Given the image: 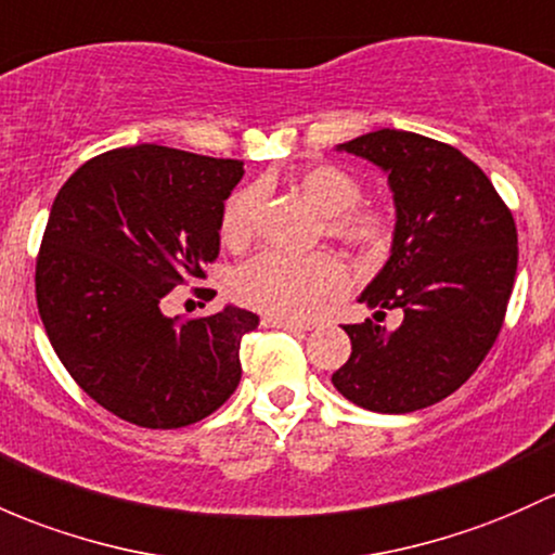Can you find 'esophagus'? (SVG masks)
<instances>
[{"label":"esophagus","mask_w":555,"mask_h":555,"mask_svg":"<svg viewBox=\"0 0 555 555\" xmlns=\"http://www.w3.org/2000/svg\"><path fill=\"white\" fill-rule=\"evenodd\" d=\"M261 325L280 327V331H288V333H307V331H312V325H309V323H294V320H278V318H264V320H261Z\"/></svg>","instance_id":"obj_1"}]
</instances>
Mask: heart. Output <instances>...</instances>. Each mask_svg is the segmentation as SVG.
I'll list each match as a JSON object with an SVG mask.
<instances>
[{"instance_id":"b5f03b06","label":"heart","mask_w":555,"mask_h":555,"mask_svg":"<svg viewBox=\"0 0 555 555\" xmlns=\"http://www.w3.org/2000/svg\"><path fill=\"white\" fill-rule=\"evenodd\" d=\"M294 188L325 217L323 230L362 259H375L389 248L391 219L378 208H360L362 184L338 166H309L294 177ZM259 190L243 188L230 195L222 214V235L228 243L251 237ZM347 272L333 256L314 254L296 259L275 251L254 256L232 278V294L267 318L307 320L325 299L341 294Z\"/></svg>"}]
</instances>
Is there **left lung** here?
<instances>
[{"instance_id":"left-lung-1","label":"left lung","mask_w":555,"mask_h":555,"mask_svg":"<svg viewBox=\"0 0 555 555\" xmlns=\"http://www.w3.org/2000/svg\"><path fill=\"white\" fill-rule=\"evenodd\" d=\"M336 151L384 171L395 232L357 299L373 320L344 325L351 354L331 380L373 413H413L461 389L492 349L518 264L514 217L474 160L431 137L378 129ZM386 308L405 314L395 332L377 325Z\"/></svg>"}]
</instances>
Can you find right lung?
Here are the masks:
<instances>
[{
    "instance_id": "obj_1",
    "label": "right lung",
    "mask_w": 555,
    "mask_h": 555,
    "mask_svg": "<svg viewBox=\"0 0 555 555\" xmlns=\"http://www.w3.org/2000/svg\"><path fill=\"white\" fill-rule=\"evenodd\" d=\"M243 160L134 145L87 160L50 208L37 304L70 378L121 421L182 428L241 384V338L259 325L228 307L180 323L160 309L217 259L224 201Z\"/></svg>"
}]
</instances>
